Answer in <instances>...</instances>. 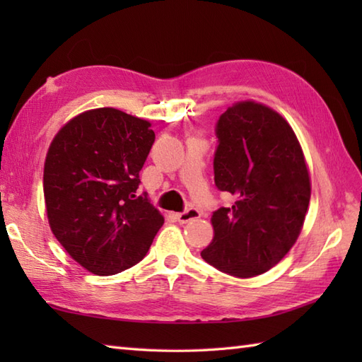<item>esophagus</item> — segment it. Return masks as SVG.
<instances>
[{
  "instance_id": "34e87169",
  "label": "esophagus",
  "mask_w": 362,
  "mask_h": 362,
  "mask_svg": "<svg viewBox=\"0 0 362 362\" xmlns=\"http://www.w3.org/2000/svg\"><path fill=\"white\" fill-rule=\"evenodd\" d=\"M199 216H201V213H199V210L196 209H188L183 213H177L175 214V219L180 222V224H187V222L193 221V219H197Z\"/></svg>"
}]
</instances>
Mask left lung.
Masks as SVG:
<instances>
[{"label": "left lung", "instance_id": "8db88e82", "mask_svg": "<svg viewBox=\"0 0 362 362\" xmlns=\"http://www.w3.org/2000/svg\"><path fill=\"white\" fill-rule=\"evenodd\" d=\"M216 135L214 183L235 202L213 213L214 236L201 257L249 279L279 264L302 232L311 197L308 165L289 122L252 99L221 115Z\"/></svg>", "mask_w": 362, "mask_h": 362}]
</instances>
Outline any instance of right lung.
<instances>
[{
	"mask_svg": "<svg viewBox=\"0 0 362 362\" xmlns=\"http://www.w3.org/2000/svg\"><path fill=\"white\" fill-rule=\"evenodd\" d=\"M156 140L151 122L113 107L79 113L52 138L43 169L51 232L74 261L113 275L144 258L165 218L136 196Z\"/></svg>",
	"mask_w": 362,
	"mask_h": 362,
	"instance_id": "add662e5",
	"label": "right lung"
}]
</instances>
